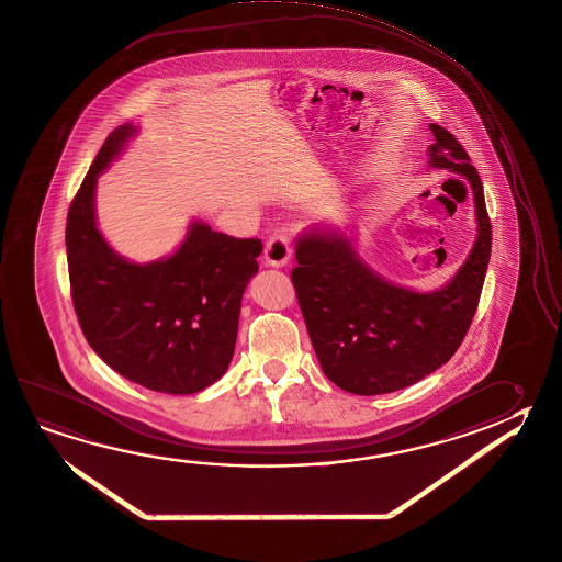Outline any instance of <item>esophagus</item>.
Segmentation results:
<instances>
[{"label": "esophagus", "mask_w": 562, "mask_h": 562, "mask_svg": "<svg viewBox=\"0 0 562 562\" xmlns=\"http://www.w3.org/2000/svg\"><path fill=\"white\" fill-rule=\"evenodd\" d=\"M292 257V248L290 240L284 235H274L268 238L267 247H265V262L267 267L282 268L290 262Z\"/></svg>", "instance_id": "obj_1"}]
</instances>
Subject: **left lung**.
Returning a JSON list of instances; mask_svg holds the SVG:
<instances>
[{
	"label": "left lung",
	"instance_id": "1",
	"mask_svg": "<svg viewBox=\"0 0 562 562\" xmlns=\"http://www.w3.org/2000/svg\"><path fill=\"white\" fill-rule=\"evenodd\" d=\"M428 168L472 188L477 235L446 284L420 292L381 277L361 257L353 227L319 223L295 238L292 270L305 327L325 376L347 393L386 394L448 363L470 329L492 257L482 179L448 130L430 124Z\"/></svg>",
	"mask_w": 562,
	"mask_h": 562
}]
</instances>
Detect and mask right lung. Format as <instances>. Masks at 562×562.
<instances>
[{
    "mask_svg": "<svg viewBox=\"0 0 562 562\" xmlns=\"http://www.w3.org/2000/svg\"><path fill=\"white\" fill-rule=\"evenodd\" d=\"M138 132L122 124L110 134L70 203L72 304L90 347L116 373L156 393H199L227 373L262 243L193 218L168 257L134 262L110 247L97 218V183Z\"/></svg>",
    "mask_w": 562,
    "mask_h": 562,
    "instance_id": "right-lung-1",
    "label": "right lung"
}]
</instances>
